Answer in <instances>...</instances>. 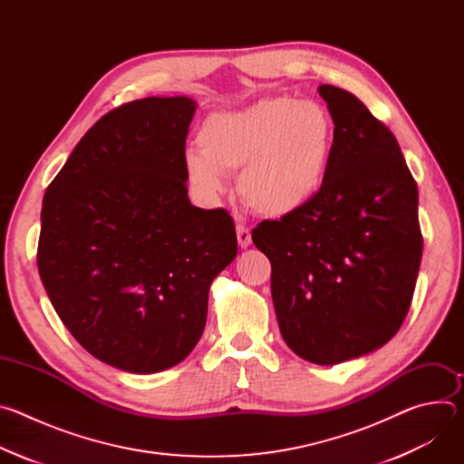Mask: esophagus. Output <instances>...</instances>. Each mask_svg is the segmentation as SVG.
I'll return each mask as SVG.
<instances>
[{"mask_svg": "<svg viewBox=\"0 0 464 464\" xmlns=\"http://www.w3.org/2000/svg\"><path fill=\"white\" fill-rule=\"evenodd\" d=\"M237 238H238L240 247H247L251 244V231L246 226L238 224L237 226Z\"/></svg>", "mask_w": 464, "mask_h": 464, "instance_id": "34e87169", "label": "esophagus"}]
</instances>
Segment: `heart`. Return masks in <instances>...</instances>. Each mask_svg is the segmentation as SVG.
Here are the masks:
<instances>
[{
	"label": "heart",
	"instance_id": "heart-1",
	"mask_svg": "<svg viewBox=\"0 0 464 464\" xmlns=\"http://www.w3.org/2000/svg\"><path fill=\"white\" fill-rule=\"evenodd\" d=\"M336 122L317 101L264 97L240 110L211 113L198 131L200 152L188 150V179L208 196L238 172L242 200L258 215L285 218L304 209L324 187Z\"/></svg>",
	"mask_w": 464,
	"mask_h": 464
}]
</instances>
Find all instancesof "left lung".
<instances>
[{
    "mask_svg": "<svg viewBox=\"0 0 464 464\" xmlns=\"http://www.w3.org/2000/svg\"><path fill=\"white\" fill-rule=\"evenodd\" d=\"M336 122L324 187L295 215L264 220L253 244L272 262L286 345L338 365L385 345L404 323L422 258L419 188L399 141L353 93L321 84Z\"/></svg>",
    "mask_w": 464,
    "mask_h": 464,
    "instance_id": "left-lung-1",
    "label": "left lung"
}]
</instances>
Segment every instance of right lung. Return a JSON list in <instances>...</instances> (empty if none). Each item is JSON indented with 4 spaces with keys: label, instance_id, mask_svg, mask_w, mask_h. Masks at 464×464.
Here are the masks:
<instances>
[{
    "label": "right lung",
    "instance_id": "1",
    "mask_svg": "<svg viewBox=\"0 0 464 464\" xmlns=\"http://www.w3.org/2000/svg\"><path fill=\"white\" fill-rule=\"evenodd\" d=\"M188 97L101 117L44 196L38 272L58 317L97 360L136 374L183 362L213 279L235 260L233 218L187 196Z\"/></svg>",
    "mask_w": 464,
    "mask_h": 464
}]
</instances>
